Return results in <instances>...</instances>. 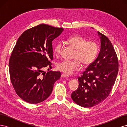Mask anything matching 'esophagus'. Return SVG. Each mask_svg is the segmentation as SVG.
I'll return each mask as SVG.
<instances>
[{
	"mask_svg": "<svg viewBox=\"0 0 127 127\" xmlns=\"http://www.w3.org/2000/svg\"><path fill=\"white\" fill-rule=\"evenodd\" d=\"M61 77L68 78V77H69V75H67V74H63L62 75H61Z\"/></svg>",
	"mask_w": 127,
	"mask_h": 127,
	"instance_id": "34e87169",
	"label": "esophagus"
}]
</instances>
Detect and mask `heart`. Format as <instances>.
Returning a JSON list of instances; mask_svg holds the SVG:
<instances>
[{"instance_id": "heart-1", "label": "heart", "mask_w": 127, "mask_h": 127, "mask_svg": "<svg viewBox=\"0 0 127 127\" xmlns=\"http://www.w3.org/2000/svg\"><path fill=\"white\" fill-rule=\"evenodd\" d=\"M68 44L75 49L73 60H63L57 65V69L65 74H71L82 66L90 65L96 58L98 52V45L94 41H87L79 35H74L68 38ZM62 44L57 43L53 49V54L58 56L60 54Z\"/></svg>"}]
</instances>
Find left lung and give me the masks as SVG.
I'll list each match as a JSON object with an SVG mask.
<instances>
[{
  "label": "left lung",
  "instance_id": "1",
  "mask_svg": "<svg viewBox=\"0 0 127 127\" xmlns=\"http://www.w3.org/2000/svg\"><path fill=\"white\" fill-rule=\"evenodd\" d=\"M97 33L101 41L98 57L78 77L79 86L71 95L74 102L84 107L97 105L107 97L118 72V60L112 44L105 35Z\"/></svg>",
  "mask_w": 127,
  "mask_h": 127
}]
</instances>
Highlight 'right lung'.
Returning <instances> with one entry per match:
<instances>
[{
	"label": "right lung",
	"instance_id": "right-lung-1",
	"mask_svg": "<svg viewBox=\"0 0 127 127\" xmlns=\"http://www.w3.org/2000/svg\"><path fill=\"white\" fill-rule=\"evenodd\" d=\"M64 29L40 24L27 30L18 38L9 61L11 82L16 94L26 102H43L51 94L60 71L43 70L51 67L52 41Z\"/></svg>",
	"mask_w": 127,
	"mask_h": 127
}]
</instances>
